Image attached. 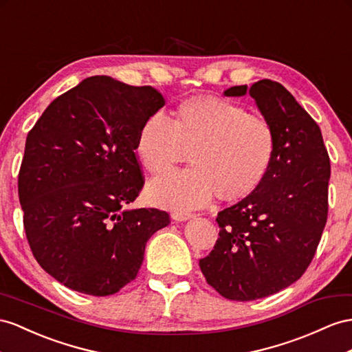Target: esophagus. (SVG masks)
I'll list each match as a JSON object with an SVG mask.
<instances>
[{"label":"esophagus","mask_w":352,"mask_h":352,"mask_svg":"<svg viewBox=\"0 0 352 352\" xmlns=\"http://www.w3.org/2000/svg\"><path fill=\"white\" fill-rule=\"evenodd\" d=\"M195 214L192 212H186V211H174L173 212V219L177 221H186L188 219H193Z\"/></svg>","instance_id":"1"}]
</instances>
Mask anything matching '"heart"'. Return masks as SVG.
<instances>
[{"instance_id": "b5f03b06", "label": "heart", "mask_w": 352, "mask_h": 352, "mask_svg": "<svg viewBox=\"0 0 352 352\" xmlns=\"http://www.w3.org/2000/svg\"><path fill=\"white\" fill-rule=\"evenodd\" d=\"M276 132L266 117L215 96L179 102L173 120L159 113L140 124L135 155L153 175L165 174L190 151L192 168L177 170L148 187L153 202L193 210L214 196L238 202L265 183L276 159Z\"/></svg>"}]
</instances>
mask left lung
<instances>
[{
  "label": "left lung",
  "instance_id": "obj_1",
  "mask_svg": "<svg viewBox=\"0 0 352 352\" xmlns=\"http://www.w3.org/2000/svg\"><path fill=\"white\" fill-rule=\"evenodd\" d=\"M247 92L274 124L276 159L265 183L217 214L219 238L199 260L202 274L229 300H256L297 281L311 265L329 212L330 157L320 126L288 90L258 80Z\"/></svg>",
  "mask_w": 352,
  "mask_h": 352
}]
</instances>
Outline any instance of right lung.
Masks as SVG:
<instances>
[{
	"instance_id": "right-lung-1",
	"label": "right lung",
	"mask_w": 352,
	"mask_h": 352,
	"mask_svg": "<svg viewBox=\"0 0 352 352\" xmlns=\"http://www.w3.org/2000/svg\"><path fill=\"white\" fill-rule=\"evenodd\" d=\"M165 105L151 86L85 78L53 101L30 131L17 177L26 239L60 284L110 296L133 281L166 211H123L144 187L135 140Z\"/></svg>"
}]
</instances>
